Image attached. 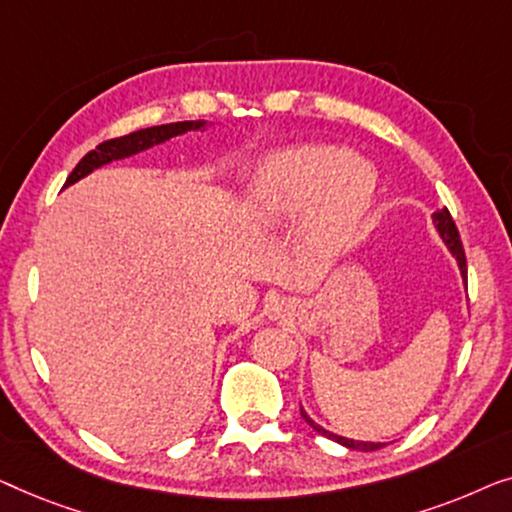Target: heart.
Masks as SVG:
<instances>
[{
    "label": "heart",
    "instance_id": "heart-1",
    "mask_svg": "<svg viewBox=\"0 0 512 512\" xmlns=\"http://www.w3.org/2000/svg\"><path fill=\"white\" fill-rule=\"evenodd\" d=\"M371 169L348 150L301 146L271 157L246 190L248 218L259 227L301 219V248L315 262H334L362 239L373 206Z\"/></svg>",
    "mask_w": 512,
    "mask_h": 512
}]
</instances>
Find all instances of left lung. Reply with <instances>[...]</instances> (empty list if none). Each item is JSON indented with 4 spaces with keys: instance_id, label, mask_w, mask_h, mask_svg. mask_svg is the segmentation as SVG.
<instances>
[{
    "instance_id": "8db88e82",
    "label": "left lung",
    "mask_w": 512,
    "mask_h": 512,
    "mask_svg": "<svg viewBox=\"0 0 512 512\" xmlns=\"http://www.w3.org/2000/svg\"><path fill=\"white\" fill-rule=\"evenodd\" d=\"M434 225H436V229H438V234H441V239L445 241V246L450 248V253L457 257V264H459V271H462V276H464V280H466V255H464V246H462V239H459V232H457V225H455V220H452V215H450V211L448 208H441V211H436L434 213ZM301 417H304V420L311 424V427L318 431V434H322V436H327V438H331V441H336V443H341V445H345V448H350V450H364V452H371V450H380L383 448L385 443H366V441H352V438H343V436H336V434H331V431H327V429H322L320 424H315L311 417H308L304 410H301Z\"/></svg>"
}]
</instances>
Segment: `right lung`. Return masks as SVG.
Returning <instances> with one entry per match:
<instances>
[{
    "instance_id": "add662e5",
    "label": "right lung",
    "mask_w": 512,
    "mask_h": 512,
    "mask_svg": "<svg viewBox=\"0 0 512 512\" xmlns=\"http://www.w3.org/2000/svg\"><path fill=\"white\" fill-rule=\"evenodd\" d=\"M199 127H204V122L201 120L171 122V125L146 127V129H139V132H132V134L118 136V139H109V141L99 143L95 150H90V153L76 164V169L71 171L64 187L81 181L83 176L92 174V171L102 167V164H109L113 160H122V157L136 155V153H141V150L153 148V146H157V143H164V141L174 139V136H178V134H185V132H190V129H199Z\"/></svg>"
}]
</instances>
